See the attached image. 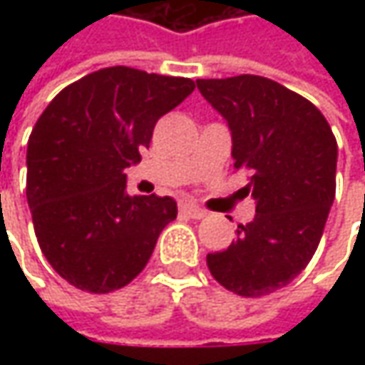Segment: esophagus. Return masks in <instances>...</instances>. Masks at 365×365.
I'll return each mask as SVG.
<instances>
[{
    "label": "esophagus",
    "instance_id": "esophagus-1",
    "mask_svg": "<svg viewBox=\"0 0 365 365\" xmlns=\"http://www.w3.org/2000/svg\"><path fill=\"white\" fill-rule=\"evenodd\" d=\"M178 211H180V215H185V217L190 219H203L205 215H207L203 209H199V207H195V205L190 203H182L178 207Z\"/></svg>",
    "mask_w": 365,
    "mask_h": 365
}]
</instances>
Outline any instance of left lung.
I'll return each mask as SVG.
<instances>
[{
    "label": "left lung",
    "instance_id": "obj_1",
    "mask_svg": "<svg viewBox=\"0 0 365 365\" xmlns=\"http://www.w3.org/2000/svg\"><path fill=\"white\" fill-rule=\"evenodd\" d=\"M232 132L235 168L250 170L256 215L223 252L207 254L221 287L264 297L290 284L311 262L335 199L337 142L323 113L272 78H197Z\"/></svg>",
    "mask_w": 365,
    "mask_h": 365
}]
</instances>
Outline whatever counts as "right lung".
I'll list each match as a JSON object with an SVG mask.
<instances>
[{
	"instance_id": "add662e5",
	"label": "right lung",
	"mask_w": 365,
	"mask_h": 365,
	"mask_svg": "<svg viewBox=\"0 0 365 365\" xmlns=\"http://www.w3.org/2000/svg\"><path fill=\"white\" fill-rule=\"evenodd\" d=\"M192 89L190 78L109 66L64 87L38 118L26 197L42 254L73 287L106 294L130 284L176 219L173 197H130L125 168Z\"/></svg>"
}]
</instances>
